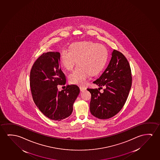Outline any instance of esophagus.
Segmentation results:
<instances>
[{
    "label": "esophagus",
    "instance_id": "obj_1",
    "mask_svg": "<svg viewBox=\"0 0 160 160\" xmlns=\"http://www.w3.org/2000/svg\"><path fill=\"white\" fill-rule=\"evenodd\" d=\"M80 91H82V92L86 90V88H84V87H80Z\"/></svg>",
    "mask_w": 160,
    "mask_h": 160
}]
</instances>
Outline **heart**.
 Listing matches in <instances>:
<instances>
[{
	"label": "heart",
	"instance_id": "b5f03b06",
	"mask_svg": "<svg viewBox=\"0 0 160 160\" xmlns=\"http://www.w3.org/2000/svg\"><path fill=\"white\" fill-rule=\"evenodd\" d=\"M108 54L107 49L102 44L91 41L74 42L70 49L64 48L61 51L60 63L70 71L74 68L77 60L78 66L68 78L70 83L83 86L90 74L96 75L104 68Z\"/></svg>",
	"mask_w": 160,
	"mask_h": 160
}]
</instances>
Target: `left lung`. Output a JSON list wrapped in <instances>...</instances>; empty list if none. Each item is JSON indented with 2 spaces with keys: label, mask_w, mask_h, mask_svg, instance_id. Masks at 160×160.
I'll list each match as a JSON object with an SVG mask.
<instances>
[{
  "label": "left lung",
  "mask_w": 160,
  "mask_h": 160,
  "mask_svg": "<svg viewBox=\"0 0 160 160\" xmlns=\"http://www.w3.org/2000/svg\"><path fill=\"white\" fill-rule=\"evenodd\" d=\"M132 82L128 61L123 54L114 49L108 67L100 78L93 82L99 88L103 87L104 92L100 93L98 88L87 89L91 94V113L101 119L115 116L125 104Z\"/></svg>",
  "instance_id": "obj_1"
}]
</instances>
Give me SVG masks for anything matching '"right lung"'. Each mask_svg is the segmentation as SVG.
<instances>
[{"label":"right lung","mask_w":160,"mask_h":160,"mask_svg":"<svg viewBox=\"0 0 160 160\" xmlns=\"http://www.w3.org/2000/svg\"><path fill=\"white\" fill-rule=\"evenodd\" d=\"M31 91L38 108L52 121H62L72 114L73 104L80 93L75 85L58 90L65 85V75L60 69V53L48 52L36 60L30 72Z\"/></svg>","instance_id":"1"}]
</instances>
